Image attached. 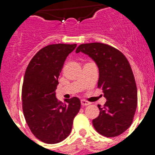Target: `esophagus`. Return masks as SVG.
<instances>
[{
  "label": "esophagus",
  "instance_id": "34e87169",
  "mask_svg": "<svg viewBox=\"0 0 155 155\" xmlns=\"http://www.w3.org/2000/svg\"><path fill=\"white\" fill-rule=\"evenodd\" d=\"M81 105H83V106H84V105H90L89 102H87V101H86V100H84V99L81 100Z\"/></svg>",
  "mask_w": 155,
  "mask_h": 155
}]
</instances>
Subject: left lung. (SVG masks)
Listing matches in <instances>:
<instances>
[{"mask_svg":"<svg viewBox=\"0 0 155 155\" xmlns=\"http://www.w3.org/2000/svg\"><path fill=\"white\" fill-rule=\"evenodd\" d=\"M84 53L96 64L99 72L98 87L106 102L92 120L98 134L117 137L130 127L137 105V89L134 74L125 56L109 45L92 42L81 44L76 53Z\"/></svg>","mask_w":155,"mask_h":155,"instance_id":"left-lung-1","label":"left lung"}]
</instances>
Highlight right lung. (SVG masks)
<instances>
[{
	"mask_svg": "<svg viewBox=\"0 0 155 155\" xmlns=\"http://www.w3.org/2000/svg\"><path fill=\"white\" fill-rule=\"evenodd\" d=\"M77 44H52L41 49L25 73L22 109L30 130L46 143L61 142L69 136L81 101L73 97L59 102L56 97L58 78L66 58Z\"/></svg>",
	"mask_w": 155,
	"mask_h": 155,
	"instance_id": "obj_1",
	"label": "right lung"
}]
</instances>
